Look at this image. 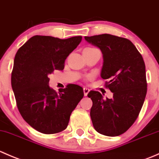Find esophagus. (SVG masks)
<instances>
[{"mask_svg":"<svg viewBox=\"0 0 159 159\" xmlns=\"http://www.w3.org/2000/svg\"><path fill=\"white\" fill-rule=\"evenodd\" d=\"M83 91H84V96H87L88 94H89V92L90 91V90L88 89V88H84V89H83Z\"/></svg>","mask_w":159,"mask_h":159,"instance_id":"34e87169","label":"esophagus"}]
</instances>
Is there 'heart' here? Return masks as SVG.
I'll list each match as a JSON object with an SVG mask.
<instances>
[{
  "mask_svg": "<svg viewBox=\"0 0 159 159\" xmlns=\"http://www.w3.org/2000/svg\"><path fill=\"white\" fill-rule=\"evenodd\" d=\"M92 49H96V48H90V47H88V48H85L84 50H92ZM90 78V77H89Z\"/></svg>",
  "mask_w": 159,
  "mask_h": 159,
  "instance_id": "1",
  "label": "heart"
}]
</instances>
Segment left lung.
<instances>
[{
    "label": "left lung",
    "mask_w": 159,
    "mask_h": 159,
    "mask_svg": "<svg viewBox=\"0 0 159 159\" xmlns=\"http://www.w3.org/2000/svg\"><path fill=\"white\" fill-rule=\"evenodd\" d=\"M84 39L102 51L104 63L101 77L108 80L105 87L113 93L111 99H104L97 91L88 94L93 102L90 112L93 126L104 135L118 136L134 124L146 96L143 57L127 38L103 34Z\"/></svg>",
    "instance_id": "obj_1"
}]
</instances>
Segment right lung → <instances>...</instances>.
<instances>
[{
  "instance_id": "right-lung-1",
  "label": "right lung",
  "mask_w": 159,
  "mask_h": 159,
  "mask_svg": "<svg viewBox=\"0 0 159 159\" xmlns=\"http://www.w3.org/2000/svg\"><path fill=\"white\" fill-rule=\"evenodd\" d=\"M81 38L35 35L16 53L11 73L16 103L24 120L39 132L50 134L65 130L84 97L83 89L77 84H68L58 93L48 85V75L64 69L67 57Z\"/></svg>"
}]
</instances>
